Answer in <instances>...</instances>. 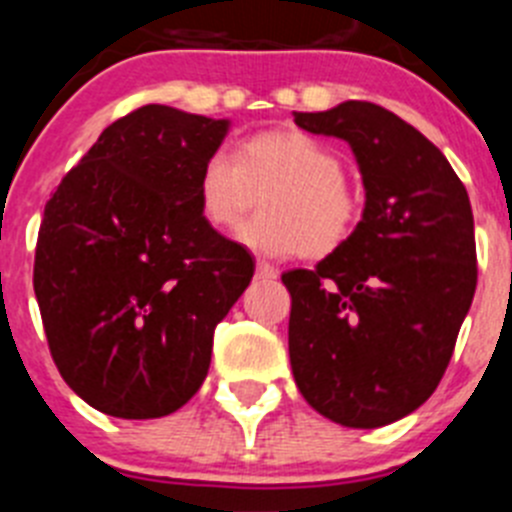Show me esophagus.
Masks as SVG:
<instances>
[{
    "label": "esophagus",
    "mask_w": 512,
    "mask_h": 512,
    "mask_svg": "<svg viewBox=\"0 0 512 512\" xmlns=\"http://www.w3.org/2000/svg\"><path fill=\"white\" fill-rule=\"evenodd\" d=\"M279 271L266 261H256V279H277Z\"/></svg>",
    "instance_id": "1"
}]
</instances>
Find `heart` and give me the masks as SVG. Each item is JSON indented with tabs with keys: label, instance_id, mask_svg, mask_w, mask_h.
<instances>
[{
	"label": "heart",
	"instance_id": "b5f03b06",
	"mask_svg": "<svg viewBox=\"0 0 512 512\" xmlns=\"http://www.w3.org/2000/svg\"><path fill=\"white\" fill-rule=\"evenodd\" d=\"M338 151L305 130H261L243 138L233 156L215 151L197 174V210L210 228L238 225L261 195V212L238 233L264 256L325 259L354 235L361 200L343 179Z\"/></svg>",
	"mask_w": 512,
	"mask_h": 512
}]
</instances>
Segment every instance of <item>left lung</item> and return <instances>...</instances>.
I'll return each mask as SVG.
<instances>
[{
  "mask_svg": "<svg viewBox=\"0 0 512 512\" xmlns=\"http://www.w3.org/2000/svg\"><path fill=\"white\" fill-rule=\"evenodd\" d=\"M295 122L346 140L366 202L346 246L282 274L292 374L333 423L390 425L433 395L472 305L469 194L431 140L379 104L351 99Z\"/></svg>",
  "mask_w": 512,
  "mask_h": 512,
  "instance_id": "obj_1",
  "label": "left lung"
}]
</instances>
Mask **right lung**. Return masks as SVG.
Here are the masks:
<instances>
[{
	"label": "right lung",
	"instance_id": "add662e5",
	"mask_svg": "<svg viewBox=\"0 0 512 512\" xmlns=\"http://www.w3.org/2000/svg\"><path fill=\"white\" fill-rule=\"evenodd\" d=\"M230 120L146 104L104 128L43 212L33 287L58 372L94 410L148 420L194 397L251 253L205 223L197 174Z\"/></svg>",
	"mask_w": 512,
	"mask_h": 512
}]
</instances>
